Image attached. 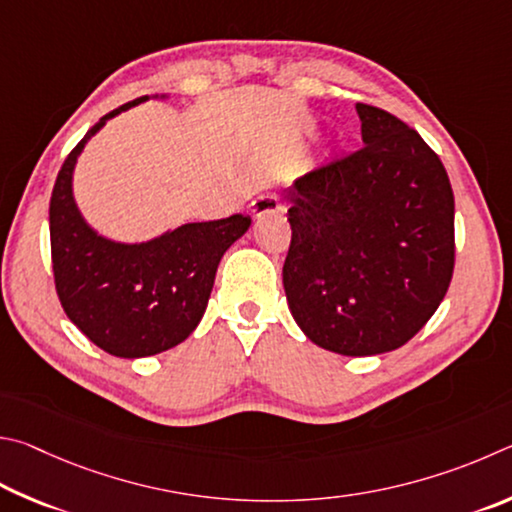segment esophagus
Instances as JSON below:
<instances>
[{
    "mask_svg": "<svg viewBox=\"0 0 512 512\" xmlns=\"http://www.w3.org/2000/svg\"><path fill=\"white\" fill-rule=\"evenodd\" d=\"M281 209H283L281 200L272 193H261L258 197H254V200H251V204H249V211H251V215H254V218H261V215H265V213H276Z\"/></svg>",
    "mask_w": 512,
    "mask_h": 512,
    "instance_id": "obj_1",
    "label": "esophagus"
}]
</instances>
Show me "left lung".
Returning <instances> with one entry per match:
<instances>
[{
    "label": "left lung",
    "mask_w": 512,
    "mask_h": 512,
    "mask_svg": "<svg viewBox=\"0 0 512 512\" xmlns=\"http://www.w3.org/2000/svg\"><path fill=\"white\" fill-rule=\"evenodd\" d=\"M364 146L290 186L283 288L310 342L396 351L441 306L454 272V193L443 161L398 116L357 103Z\"/></svg>",
    "instance_id": "1"
}]
</instances>
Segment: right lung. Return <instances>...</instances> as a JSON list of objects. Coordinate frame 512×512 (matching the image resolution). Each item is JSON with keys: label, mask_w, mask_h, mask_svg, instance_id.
I'll use <instances>...</instances> for the list:
<instances>
[{"label": "right lung", "mask_w": 512, "mask_h": 512, "mask_svg": "<svg viewBox=\"0 0 512 512\" xmlns=\"http://www.w3.org/2000/svg\"><path fill=\"white\" fill-rule=\"evenodd\" d=\"M148 96L116 107L69 152L49 202L53 281L60 306L80 333L116 357H148L193 333L209 303L220 258L249 229V215L182 224L141 245L107 240L83 220L71 175L89 137L107 119Z\"/></svg>", "instance_id": "add662e5"}]
</instances>
